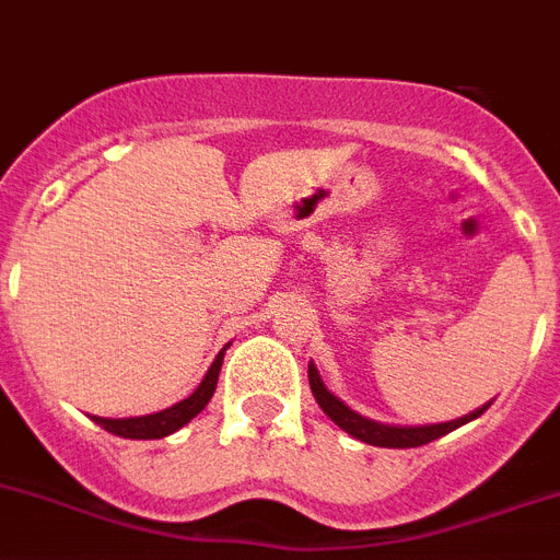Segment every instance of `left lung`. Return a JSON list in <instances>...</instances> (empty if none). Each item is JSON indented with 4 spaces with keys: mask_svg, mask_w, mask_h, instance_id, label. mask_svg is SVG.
Masks as SVG:
<instances>
[{
    "mask_svg": "<svg viewBox=\"0 0 560 560\" xmlns=\"http://www.w3.org/2000/svg\"><path fill=\"white\" fill-rule=\"evenodd\" d=\"M307 377H310V388H313V395H315V402L324 408V415H327L335 425L343 428L347 434H352L354 440L366 442V445H377V448H417V445H428V442H434V440H440V436L456 431V428L465 425V422L476 420V417H482L490 406L488 402V406L476 408V411L459 417V420L436 422V425H408V428L386 425V422H374V420H369V417L358 415V411H352L347 402L338 400V397H335L332 392L324 386V381H320V374H318V369H315V363H310Z\"/></svg>",
    "mask_w": 560,
    "mask_h": 560,
    "instance_id": "8db88e82",
    "label": "left lung"
}]
</instances>
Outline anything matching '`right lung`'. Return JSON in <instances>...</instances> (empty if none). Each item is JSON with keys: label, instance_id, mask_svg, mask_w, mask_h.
<instances>
[{"label": "right lung", "instance_id": "add662e5", "mask_svg": "<svg viewBox=\"0 0 560 560\" xmlns=\"http://www.w3.org/2000/svg\"><path fill=\"white\" fill-rule=\"evenodd\" d=\"M222 358H225V349L217 354V361L211 363L208 374L202 377L194 395H188L186 400L174 402L172 408H163L158 415H145V417H124V420H109V417H92L101 428H106L109 434L124 436V440H163V436L174 434L179 428L191 422L194 417L208 406V400L213 397V388H217V381H220V369Z\"/></svg>", "mask_w": 560, "mask_h": 560}]
</instances>
